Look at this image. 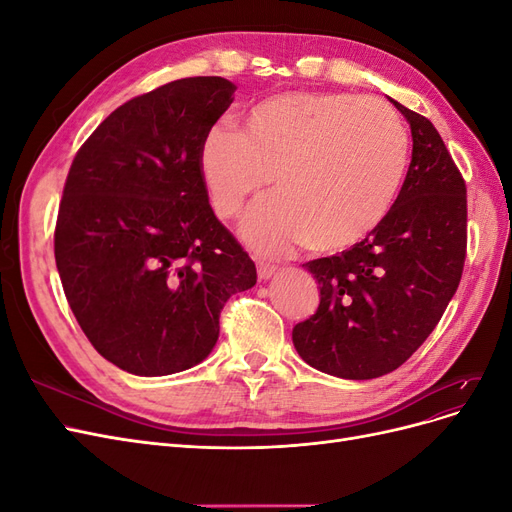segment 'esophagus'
I'll list each match as a JSON object with an SVG mask.
<instances>
[{
    "label": "esophagus",
    "mask_w": 512,
    "mask_h": 512,
    "mask_svg": "<svg viewBox=\"0 0 512 512\" xmlns=\"http://www.w3.org/2000/svg\"><path fill=\"white\" fill-rule=\"evenodd\" d=\"M275 273H277V267L271 265V262H265V260L258 262V280H271Z\"/></svg>",
    "instance_id": "1"
}]
</instances>
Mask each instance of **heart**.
<instances>
[{
    "mask_svg": "<svg viewBox=\"0 0 512 512\" xmlns=\"http://www.w3.org/2000/svg\"><path fill=\"white\" fill-rule=\"evenodd\" d=\"M410 162V136L389 104L354 94L292 91L247 108L241 132L211 128L198 173L213 213L237 218L275 177L280 196L254 209L241 235L267 254L312 243L346 252L389 220Z\"/></svg>",
    "mask_w": 512,
    "mask_h": 512,
    "instance_id": "heart-1",
    "label": "heart"
}]
</instances>
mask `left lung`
Returning <instances> with one entry per match:
<instances>
[{"label": "left lung", "mask_w": 512, "mask_h": 512, "mask_svg": "<svg viewBox=\"0 0 512 512\" xmlns=\"http://www.w3.org/2000/svg\"><path fill=\"white\" fill-rule=\"evenodd\" d=\"M391 102L412 132L397 205L363 243L305 262L320 305L292 329L307 365L346 380H371L406 363L436 329L466 260V183L433 123Z\"/></svg>", "instance_id": "obj_1"}]
</instances>
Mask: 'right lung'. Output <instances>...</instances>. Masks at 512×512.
Wrapping results in <instances>:
<instances>
[{"instance_id":"obj_1","label":"right lung","mask_w":512,"mask_h":512,"mask_svg":"<svg viewBox=\"0 0 512 512\" xmlns=\"http://www.w3.org/2000/svg\"><path fill=\"white\" fill-rule=\"evenodd\" d=\"M235 91L222 76L166 83L108 115L70 166L57 271L89 342L128 374L203 363L230 294L256 284L198 173L200 143Z\"/></svg>"}]
</instances>
